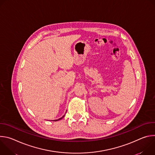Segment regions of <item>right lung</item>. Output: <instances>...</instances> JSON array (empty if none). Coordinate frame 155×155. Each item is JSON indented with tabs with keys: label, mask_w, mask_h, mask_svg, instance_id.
I'll use <instances>...</instances> for the list:
<instances>
[{
	"label": "right lung",
	"mask_w": 155,
	"mask_h": 155,
	"mask_svg": "<svg viewBox=\"0 0 155 155\" xmlns=\"http://www.w3.org/2000/svg\"><path fill=\"white\" fill-rule=\"evenodd\" d=\"M64 117V116H63L62 117H61V118H59V119H58V120H53V121H58V120H61V119H62V118Z\"/></svg>",
	"instance_id": "obj_1"
}]
</instances>
